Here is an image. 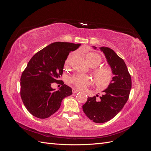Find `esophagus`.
Returning a JSON list of instances; mask_svg holds the SVG:
<instances>
[{
	"label": "esophagus",
	"instance_id": "1",
	"mask_svg": "<svg viewBox=\"0 0 151 151\" xmlns=\"http://www.w3.org/2000/svg\"><path fill=\"white\" fill-rule=\"evenodd\" d=\"M72 93H74V94H75V93H78L79 92V90L78 89H75V88H72Z\"/></svg>",
	"mask_w": 151,
	"mask_h": 151
}]
</instances>
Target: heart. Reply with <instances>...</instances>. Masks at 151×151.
Wrapping results in <instances>:
<instances>
[{
    "mask_svg": "<svg viewBox=\"0 0 151 151\" xmlns=\"http://www.w3.org/2000/svg\"><path fill=\"white\" fill-rule=\"evenodd\" d=\"M72 57V53L68 55L65 62L66 65L70 63ZM86 59L88 64L91 67L98 66L102 62V58L97 53L89 52L86 55ZM94 84L99 89H105L109 85L113 78V71L110 68L106 66L95 67L93 71ZM69 83L74 85L79 89H84L91 84L89 77L83 75H75L68 80Z\"/></svg>",
    "mask_w": 151,
    "mask_h": 151,
    "instance_id": "obj_1",
    "label": "heart"
}]
</instances>
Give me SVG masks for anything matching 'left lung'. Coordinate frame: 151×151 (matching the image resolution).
<instances>
[{
  "instance_id": "obj_1",
  "label": "left lung",
  "mask_w": 151,
  "mask_h": 151,
  "mask_svg": "<svg viewBox=\"0 0 151 151\" xmlns=\"http://www.w3.org/2000/svg\"><path fill=\"white\" fill-rule=\"evenodd\" d=\"M100 49L104 53L115 76L108 88L103 91L99 101L96 96L88 98L83 106L86 116L97 123L110 120L121 111L129 98L132 88L131 76L123 59L108 47H101Z\"/></svg>"
}]
</instances>
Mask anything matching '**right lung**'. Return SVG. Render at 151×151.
I'll return each mask as SVG.
<instances>
[{
  "instance_id": "obj_1",
  "label": "right lung",
  "mask_w": 151,
  "mask_h": 151,
  "mask_svg": "<svg viewBox=\"0 0 151 151\" xmlns=\"http://www.w3.org/2000/svg\"><path fill=\"white\" fill-rule=\"evenodd\" d=\"M81 44L55 42L36 53L29 61L21 77V97L31 115L47 118L60 108L62 99L72 94V89L64 83L59 90L51 88L63 74L68 54Z\"/></svg>"
}]
</instances>
